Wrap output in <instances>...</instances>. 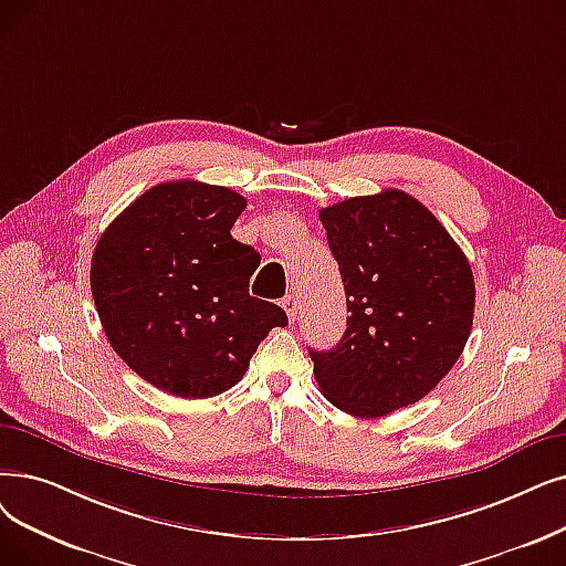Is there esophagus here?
<instances>
[{
  "instance_id": "1",
  "label": "esophagus",
  "mask_w": 566,
  "mask_h": 566,
  "mask_svg": "<svg viewBox=\"0 0 566 566\" xmlns=\"http://www.w3.org/2000/svg\"><path fill=\"white\" fill-rule=\"evenodd\" d=\"M282 307H284V312H286V316H289V322H296L298 301L293 298V296H284V298H282Z\"/></svg>"
}]
</instances>
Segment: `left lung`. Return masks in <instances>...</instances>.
<instances>
[{
    "instance_id": "left-lung-1",
    "label": "left lung",
    "mask_w": 566,
    "mask_h": 566,
    "mask_svg": "<svg viewBox=\"0 0 566 566\" xmlns=\"http://www.w3.org/2000/svg\"><path fill=\"white\" fill-rule=\"evenodd\" d=\"M347 296V331L310 349L331 405L377 419L419 402L460 358L474 318L467 256L413 196L384 189L318 212Z\"/></svg>"
}]
</instances>
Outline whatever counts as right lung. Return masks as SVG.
<instances>
[{
    "mask_svg": "<svg viewBox=\"0 0 566 566\" xmlns=\"http://www.w3.org/2000/svg\"><path fill=\"white\" fill-rule=\"evenodd\" d=\"M248 206L229 187L161 182L113 219L90 286L115 354L176 398H212L248 373L286 312L250 296L259 252L231 235Z\"/></svg>",
    "mask_w": 566,
    "mask_h": 566,
    "instance_id": "add662e5",
    "label": "right lung"
}]
</instances>
